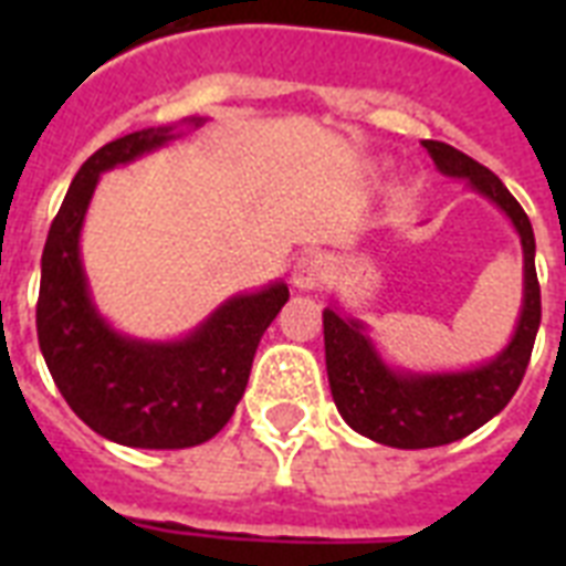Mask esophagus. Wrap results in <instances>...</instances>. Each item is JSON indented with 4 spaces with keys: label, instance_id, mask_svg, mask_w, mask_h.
<instances>
[{
    "label": "esophagus",
    "instance_id": "1",
    "mask_svg": "<svg viewBox=\"0 0 566 566\" xmlns=\"http://www.w3.org/2000/svg\"><path fill=\"white\" fill-rule=\"evenodd\" d=\"M328 275V261L323 255H317V252H308V255H302L296 264H293V275L291 282L296 291L308 293V291H317V287H323V282H326Z\"/></svg>",
    "mask_w": 566,
    "mask_h": 566
}]
</instances>
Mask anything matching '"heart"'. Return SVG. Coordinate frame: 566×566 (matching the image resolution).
<instances>
[{"mask_svg": "<svg viewBox=\"0 0 566 566\" xmlns=\"http://www.w3.org/2000/svg\"><path fill=\"white\" fill-rule=\"evenodd\" d=\"M370 170L378 172V170H381V164H370Z\"/></svg>", "mask_w": 566, "mask_h": 566, "instance_id": "b5f03b06", "label": "heart"}]
</instances>
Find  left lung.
I'll list each match as a JSON object with an SVG mask.
<instances>
[{
    "label": "left lung",
    "mask_w": 566,
    "mask_h": 566,
    "mask_svg": "<svg viewBox=\"0 0 566 566\" xmlns=\"http://www.w3.org/2000/svg\"><path fill=\"white\" fill-rule=\"evenodd\" d=\"M443 176L467 181L491 199L517 231L523 247V305L514 335L500 353L464 370H408L381 355L370 326L349 317L337 302L323 311L326 373L332 399L349 429L381 447L429 449L467 438L493 420L517 394L541 326V287L535 273V231L526 211L488 167L440 140H422Z\"/></svg>",
    "instance_id": "8db88e82"
}]
</instances>
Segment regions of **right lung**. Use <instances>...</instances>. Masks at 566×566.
Listing matches in <instances>:
<instances>
[{"label": "right lung", "instance_id": "1", "mask_svg": "<svg viewBox=\"0 0 566 566\" xmlns=\"http://www.w3.org/2000/svg\"><path fill=\"white\" fill-rule=\"evenodd\" d=\"M199 128L205 117L181 119ZM181 137L179 126L140 128L82 164L52 220L40 258L38 340L57 390L96 434L137 449H188L231 420L261 335L287 302L282 279L220 302L188 335L146 340L96 308L82 261V229L102 172Z\"/></svg>", "mask_w": 566, "mask_h": 566}]
</instances>
